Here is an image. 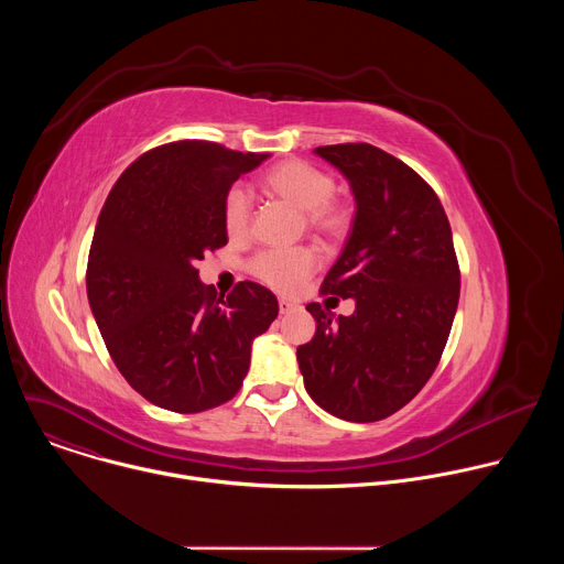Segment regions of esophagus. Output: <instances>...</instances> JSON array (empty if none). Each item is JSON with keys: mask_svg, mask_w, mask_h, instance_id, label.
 Segmentation results:
<instances>
[{"mask_svg": "<svg viewBox=\"0 0 564 564\" xmlns=\"http://www.w3.org/2000/svg\"><path fill=\"white\" fill-rule=\"evenodd\" d=\"M296 307V303H292L290 299H279V312L281 314H288V312H292Z\"/></svg>", "mask_w": 564, "mask_h": 564, "instance_id": "1", "label": "esophagus"}]
</instances>
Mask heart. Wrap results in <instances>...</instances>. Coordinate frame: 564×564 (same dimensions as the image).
<instances>
[{"mask_svg": "<svg viewBox=\"0 0 564 564\" xmlns=\"http://www.w3.org/2000/svg\"><path fill=\"white\" fill-rule=\"evenodd\" d=\"M265 192L299 209L305 229L324 243H337L352 227V209L335 198V178L305 160H285L263 176ZM223 220L229 236H246L252 223V196L246 187H231L223 200ZM316 268V257L307 248L268 250L252 259L250 272L279 292H292Z\"/></svg>", "mask_w": 564, "mask_h": 564, "instance_id": "1", "label": "heart"}]
</instances>
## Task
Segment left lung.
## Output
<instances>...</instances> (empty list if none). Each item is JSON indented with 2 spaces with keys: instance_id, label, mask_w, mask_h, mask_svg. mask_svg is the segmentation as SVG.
<instances>
[{
  "instance_id": "obj_1",
  "label": "left lung",
  "mask_w": 564,
  "mask_h": 564,
  "mask_svg": "<svg viewBox=\"0 0 564 564\" xmlns=\"http://www.w3.org/2000/svg\"><path fill=\"white\" fill-rule=\"evenodd\" d=\"M350 183L357 212L321 294L355 299L350 316L307 303L312 341L296 348L307 394L346 422H379L424 388L451 335L459 265L433 187L366 142L316 147Z\"/></svg>"
}]
</instances>
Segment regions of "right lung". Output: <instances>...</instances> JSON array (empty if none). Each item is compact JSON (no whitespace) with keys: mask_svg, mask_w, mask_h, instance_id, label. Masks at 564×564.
I'll return each mask as SVG.
<instances>
[{"mask_svg":"<svg viewBox=\"0 0 564 564\" xmlns=\"http://www.w3.org/2000/svg\"><path fill=\"white\" fill-rule=\"evenodd\" d=\"M265 158L207 140L149 149L98 216L89 305L122 377L160 409L203 413L229 401L248 375L252 341L279 314L268 288L240 281L218 296L196 270L227 243L225 194Z\"/></svg>","mask_w":564,"mask_h":564,"instance_id":"add662e5","label":"right lung"}]
</instances>
